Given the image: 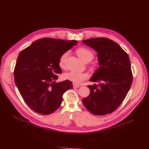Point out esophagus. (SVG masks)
<instances>
[{"label":"esophagus","mask_w":149,"mask_h":149,"mask_svg":"<svg viewBox=\"0 0 149 149\" xmlns=\"http://www.w3.org/2000/svg\"><path fill=\"white\" fill-rule=\"evenodd\" d=\"M72 86H73V87H74V88H78V87H80V85L76 84H75V83H74V84H72Z\"/></svg>","instance_id":"obj_1"}]
</instances>
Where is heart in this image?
Returning <instances> with one entry per match:
<instances>
[{"mask_svg":"<svg viewBox=\"0 0 149 149\" xmlns=\"http://www.w3.org/2000/svg\"><path fill=\"white\" fill-rule=\"evenodd\" d=\"M76 53L81 60L85 63L91 61L95 56V54L93 51L83 47L78 48L76 49ZM68 54L69 53L66 52L63 53L60 57L58 61V65L61 68H64ZM64 78L75 84H80L87 78V75L85 73L72 71L65 73L64 74Z\"/></svg>","mask_w":149,"mask_h":149,"instance_id":"1","label":"heart"}]
</instances>
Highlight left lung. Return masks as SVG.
Instances as JSON below:
<instances>
[{"instance_id":"1","label":"left lung","mask_w":149,"mask_h":149,"mask_svg":"<svg viewBox=\"0 0 149 149\" xmlns=\"http://www.w3.org/2000/svg\"><path fill=\"white\" fill-rule=\"evenodd\" d=\"M83 42L96 51L100 65L90 79L99 84L88 86L91 93L83 99V103L93 114L111 113L122 103L132 83L130 58L119 45L110 39L91 38Z\"/></svg>"}]
</instances>
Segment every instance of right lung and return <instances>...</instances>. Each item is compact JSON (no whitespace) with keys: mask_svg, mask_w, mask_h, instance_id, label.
<instances>
[{"mask_svg":"<svg viewBox=\"0 0 149 149\" xmlns=\"http://www.w3.org/2000/svg\"><path fill=\"white\" fill-rule=\"evenodd\" d=\"M77 44L75 40L44 38L34 41L19 53L14 68L15 84L24 101L34 111L49 114L61 106L63 93L73 87L72 82L56 83L61 74V55Z\"/></svg>","mask_w":149,"mask_h":149,"instance_id":"obj_1","label":"right lung"}]
</instances>
